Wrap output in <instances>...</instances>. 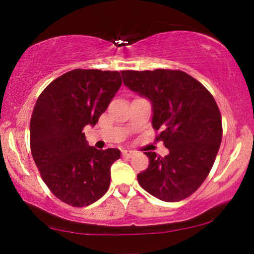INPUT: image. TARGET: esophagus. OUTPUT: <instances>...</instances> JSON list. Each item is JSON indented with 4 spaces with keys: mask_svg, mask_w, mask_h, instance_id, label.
I'll return each instance as SVG.
<instances>
[{
    "mask_svg": "<svg viewBox=\"0 0 254 254\" xmlns=\"http://www.w3.org/2000/svg\"><path fill=\"white\" fill-rule=\"evenodd\" d=\"M134 154H135V151L129 150V149H124L123 150V156H125V157H131Z\"/></svg>",
    "mask_w": 254,
    "mask_h": 254,
    "instance_id": "obj_1",
    "label": "esophagus"
}]
</instances>
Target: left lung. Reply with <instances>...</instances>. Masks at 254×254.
I'll list each match as a JSON object with an SVG mask.
<instances>
[{"label": "left lung", "mask_w": 254, "mask_h": 254, "mask_svg": "<svg viewBox=\"0 0 254 254\" xmlns=\"http://www.w3.org/2000/svg\"><path fill=\"white\" fill-rule=\"evenodd\" d=\"M124 84L150 100L152 127L169 149L165 157L144 152L147 170L137 175L141 187L157 199H186L209 175L222 141V119L211 93L186 72L170 69L124 70Z\"/></svg>", "instance_id": "8db88e82"}]
</instances>
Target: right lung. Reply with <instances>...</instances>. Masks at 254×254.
I'll return each mask as SVG.
<instances>
[{
	"label": "right lung",
	"mask_w": 254,
	"mask_h": 254,
	"mask_svg": "<svg viewBox=\"0 0 254 254\" xmlns=\"http://www.w3.org/2000/svg\"><path fill=\"white\" fill-rule=\"evenodd\" d=\"M119 71L74 69L41 92L30 123L32 157L58 199L89 206L107 192L119 149L90 147L83 128L95 126L121 86Z\"/></svg>",
	"instance_id": "add662e5"
}]
</instances>
